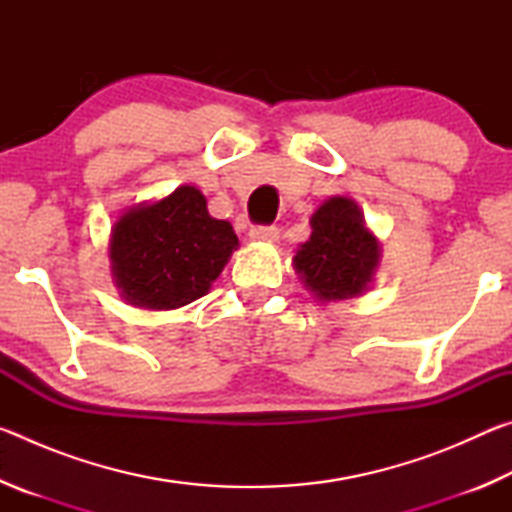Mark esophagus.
Masks as SVG:
<instances>
[{
	"instance_id": "esophagus-1",
	"label": "esophagus",
	"mask_w": 512,
	"mask_h": 512,
	"mask_svg": "<svg viewBox=\"0 0 512 512\" xmlns=\"http://www.w3.org/2000/svg\"><path fill=\"white\" fill-rule=\"evenodd\" d=\"M280 232L273 225H257V228L250 230V239L253 241H277Z\"/></svg>"
}]
</instances>
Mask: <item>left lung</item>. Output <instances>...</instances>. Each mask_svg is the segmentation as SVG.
<instances>
[{
    "mask_svg": "<svg viewBox=\"0 0 512 512\" xmlns=\"http://www.w3.org/2000/svg\"><path fill=\"white\" fill-rule=\"evenodd\" d=\"M311 235L293 255V271L320 302L359 298L375 282L381 244L359 205L332 196L311 214Z\"/></svg>",
    "mask_w": 512,
    "mask_h": 512,
    "instance_id": "8db88e82",
    "label": "left lung"
}]
</instances>
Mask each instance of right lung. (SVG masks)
<instances>
[{"label":"right lung","mask_w":512,"mask_h":512,"mask_svg":"<svg viewBox=\"0 0 512 512\" xmlns=\"http://www.w3.org/2000/svg\"><path fill=\"white\" fill-rule=\"evenodd\" d=\"M237 246L232 225L207 212L201 189L180 185L115 221L108 241L110 275L128 305L178 309L210 291Z\"/></svg>","instance_id":"add662e5"}]
</instances>
